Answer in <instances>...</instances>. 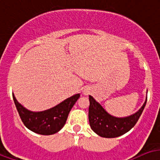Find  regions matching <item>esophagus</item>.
Segmentation results:
<instances>
[{
  "instance_id": "1",
  "label": "esophagus",
  "mask_w": 160,
  "mask_h": 160,
  "mask_svg": "<svg viewBox=\"0 0 160 160\" xmlns=\"http://www.w3.org/2000/svg\"><path fill=\"white\" fill-rule=\"evenodd\" d=\"M89 93H90V89L89 88H84V89L82 90V93H83V94H85V95H88V94H89Z\"/></svg>"
}]
</instances>
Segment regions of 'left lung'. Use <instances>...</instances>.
Here are the masks:
<instances>
[{"label": "left lung", "mask_w": 160, "mask_h": 160, "mask_svg": "<svg viewBox=\"0 0 160 160\" xmlns=\"http://www.w3.org/2000/svg\"><path fill=\"white\" fill-rule=\"evenodd\" d=\"M89 103L88 121L91 129L102 138H114L127 133L135 126L146 105L147 97L137 112L124 117L110 115L93 96L89 95Z\"/></svg>", "instance_id": "obj_1"}]
</instances>
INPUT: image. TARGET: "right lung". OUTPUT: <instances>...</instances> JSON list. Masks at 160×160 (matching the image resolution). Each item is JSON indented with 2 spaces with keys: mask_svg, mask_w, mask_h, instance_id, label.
Instances as JSON below:
<instances>
[{
  "mask_svg": "<svg viewBox=\"0 0 160 160\" xmlns=\"http://www.w3.org/2000/svg\"><path fill=\"white\" fill-rule=\"evenodd\" d=\"M79 97L80 93H77L50 109L42 111H32L22 105L12 93L17 110L25 127L40 135H52L62 130L67 122L70 110Z\"/></svg>",
  "mask_w": 160,
  "mask_h": 160,
  "instance_id": "add662e5",
  "label": "right lung"
}]
</instances>
